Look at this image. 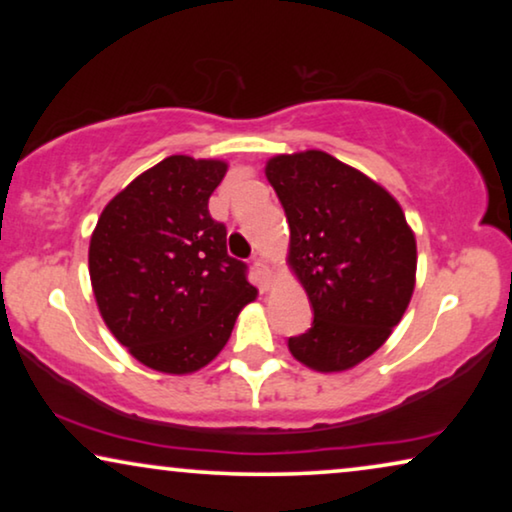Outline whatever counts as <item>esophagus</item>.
Wrapping results in <instances>:
<instances>
[{"instance_id":"34e87169","label":"esophagus","mask_w":512,"mask_h":512,"mask_svg":"<svg viewBox=\"0 0 512 512\" xmlns=\"http://www.w3.org/2000/svg\"><path fill=\"white\" fill-rule=\"evenodd\" d=\"M254 272H256V277H258V284H261V289L268 291L270 279H272L270 268H268V261H265V258H261V256H256L254 258Z\"/></svg>"}]
</instances>
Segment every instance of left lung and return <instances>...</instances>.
<instances>
[{
    "label": "left lung",
    "instance_id": "8db88e82",
    "mask_svg": "<svg viewBox=\"0 0 512 512\" xmlns=\"http://www.w3.org/2000/svg\"><path fill=\"white\" fill-rule=\"evenodd\" d=\"M265 177L291 230L289 265L314 319L289 338L319 373L354 368L384 345L415 291L417 244L398 202L380 184L324 151L275 156Z\"/></svg>",
    "mask_w": 512,
    "mask_h": 512
}]
</instances>
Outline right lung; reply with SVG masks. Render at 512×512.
Returning <instances> with one entry per match:
<instances>
[{
    "label": "right lung",
    "mask_w": 512,
    "mask_h": 512,
    "mask_svg": "<svg viewBox=\"0 0 512 512\" xmlns=\"http://www.w3.org/2000/svg\"><path fill=\"white\" fill-rule=\"evenodd\" d=\"M226 170L223 160H160L102 209L90 237V284L104 324L160 373L207 366L256 298L247 265L228 256L226 226L207 207Z\"/></svg>",
    "instance_id": "add662e5"
}]
</instances>
